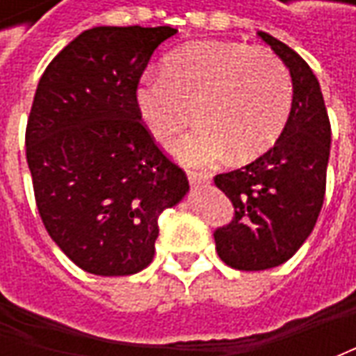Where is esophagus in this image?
Returning a JSON list of instances; mask_svg holds the SVG:
<instances>
[{
    "instance_id": "obj_1",
    "label": "esophagus",
    "mask_w": 356,
    "mask_h": 356,
    "mask_svg": "<svg viewBox=\"0 0 356 356\" xmlns=\"http://www.w3.org/2000/svg\"><path fill=\"white\" fill-rule=\"evenodd\" d=\"M188 181H191V185L194 186L208 185L209 175H206V173H198V171H188Z\"/></svg>"
}]
</instances>
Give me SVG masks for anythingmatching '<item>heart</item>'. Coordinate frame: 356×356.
Here are the masks:
<instances>
[{
	"label": "heart",
	"instance_id": "b5f03b06",
	"mask_svg": "<svg viewBox=\"0 0 356 356\" xmlns=\"http://www.w3.org/2000/svg\"><path fill=\"white\" fill-rule=\"evenodd\" d=\"M135 106L148 133L168 145L194 116L193 131L173 152L188 165H206L231 152L246 162L282 133L291 106L288 68L267 47L238 42H193L163 58V74L135 88Z\"/></svg>",
	"mask_w": 356,
	"mask_h": 356
}]
</instances>
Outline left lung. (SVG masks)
<instances>
[{"label":"left lung","mask_w":356,"mask_h":356,"mask_svg":"<svg viewBox=\"0 0 356 356\" xmlns=\"http://www.w3.org/2000/svg\"><path fill=\"white\" fill-rule=\"evenodd\" d=\"M290 70L291 110L275 147L240 170L216 175L234 206L217 229L216 250L229 267L265 270L282 265L309 238L326 193L330 120L321 83L298 53L267 32H257Z\"/></svg>","instance_id":"1"}]
</instances>
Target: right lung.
I'll use <instances>...</instances> for the list:
<instances>
[{"instance_id": "obj_1", "label": "right lung", "mask_w": 356, "mask_h": 356, "mask_svg": "<svg viewBox=\"0 0 356 356\" xmlns=\"http://www.w3.org/2000/svg\"><path fill=\"white\" fill-rule=\"evenodd\" d=\"M171 26H95L40 78L26 127L35 204L49 236L91 275L150 265L158 217L188 193L140 124L135 88Z\"/></svg>"}]
</instances>
